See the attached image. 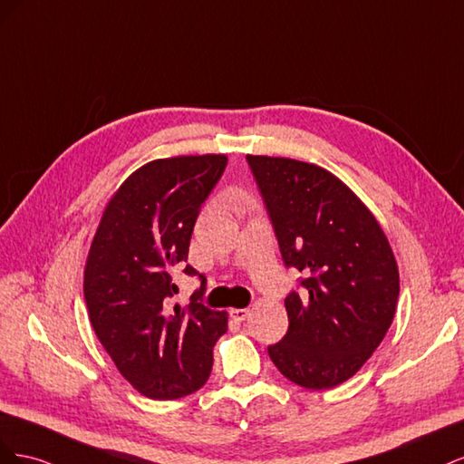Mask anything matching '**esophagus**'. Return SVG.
<instances>
[{
    "label": "esophagus",
    "mask_w": 464,
    "mask_h": 464,
    "mask_svg": "<svg viewBox=\"0 0 464 464\" xmlns=\"http://www.w3.org/2000/svg\"><path fill=\"white\" fill-rule=\"evenodd\" d=\"M249 310H247V307H242V310H240V307H234V310H230V317L234 319V321H246L247 317H249Z\"/></svg>",
    "instance_id": "obj_1"
}]
</instances>
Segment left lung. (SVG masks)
Here are the masks:
<instances>
[{"label":"left lung","instance_id":"1","mask_svg":"<svg viewBox=\"0 0 464 464\" xmlns=\"http://www.w3.org/2000/svg\"><path fill=\"white\" fill-rule=\"evenodd\" d=\"M286 266L305 275L285 307L288 331L269 346L278 372L305 389L353 377L395 317L399 266L372 210L317 164L247 154Z\"/></svg>","mask_w":464,"mask_h":464}]
</instances>
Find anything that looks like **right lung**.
<instances>
[{
	"label": "right lung",
	"instance_id": "right-lung-1",
	"mask_svg": "<svg viewBox=\"0 0 464 464\" xmlns=\"http://www.w3.org/2000/svg\"><path fill=\"white\" fill-rule=\"evenodd\" d=\"M227 154H181L143 164L102 210L85 265L92 329L120 373L141 395L172 401L205 385L228 314L191 302L170 307L199 208L227 168Z\"/></svg>",
	"mask_w": 464,
	"mask_h": 464
}]
</instances>
